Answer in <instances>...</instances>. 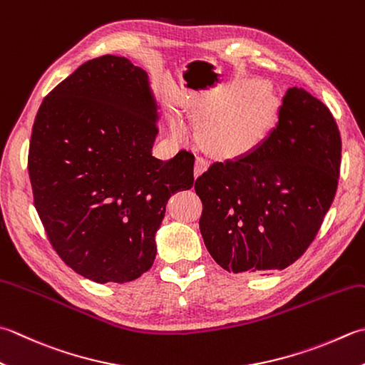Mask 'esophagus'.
Here are the masks:
<instances>
[{"mask_svg": "<svg viewBox=\"0 0 365 365\" xmlns=\"http://www.w3.org/2000/svg\"><path fill=\"white\" fill-rule=\"evenodd\" d=\"M207 166H209V163H207V160L204 158V156H197L196 158V166H195V175H201L204 170L207 169Z\"/></svg>", "mask_w": 365, "mask_h": 365, "instance_id": "1", "label": "esophagus"}]
</instances>
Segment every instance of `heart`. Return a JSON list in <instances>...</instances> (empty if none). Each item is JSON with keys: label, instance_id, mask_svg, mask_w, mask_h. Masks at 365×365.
I'll list each match as a JSON object with an SVG mask.
<instances>
[{"label": "heart", "instance_id": "obj_1", "mask_svg": "<svg viewBox=\"0 0 365 365\" xmlns=\"http://www.w3.org/2000/svg\"><path fill=\"white\" fill-rule=\"evenodd\" d=\"M195 120L205 126L204 140L217 153L240 155L253 148L270 123V103L262 93H248L235 99H221L204 110ZM174 134L188 138V130L182 121H174Z\"/></svg>", "mask_w": 365, "mask_h": 365}]
</instances>
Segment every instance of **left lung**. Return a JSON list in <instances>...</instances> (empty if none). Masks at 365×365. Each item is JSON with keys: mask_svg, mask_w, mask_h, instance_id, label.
<instances>
[{"mask_svg": "<svg viewBox=\"0 0 365 365\" xmlns=\"http://www.w3.org/2000/svg\"><path fill=\"white\" fill-rule=\"evenodd\" d=\"M340 158L331 110L304 88H289L261 144L196 178L199 230L212 258L234 274H267L297 261L334 201Z\"/></svg>", "mask_w": 365, "mask_h": 365, "instance_id": "left-lung-1", "label": "left lung"}]
</instances>
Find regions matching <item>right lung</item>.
Masks as SVG:
<instances>
[{"mask_svg":"<svg viewBox=\"0 0 365 365\" xmlns=\"http://www.w3.org/2000/svg\"><path fill=\"white\" fill-rule=\"evenodd\" d=\"M158 104L125 56L78 66L34 118L28 173L34 207L60 258L96 283H126L153 266L168 199L195 182V155H152Z\"/></svg>","mask_w":365,"mask_h":365,"instance_id":"1","label":"right lung"}]
</instances>
